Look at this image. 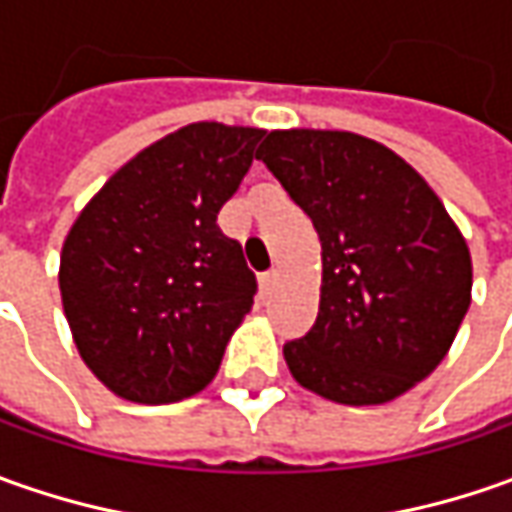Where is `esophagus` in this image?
Listing matches in <instances>:
<instances>
[{
  "label": "esophagus",
  "mask_w": 512,
  "mask_h": 512,
  "mask_svg": "<svg viewBox=\"0 0 512 512\" xmlns=\"http://www.w3.org/2000/svg\"><path fill=\"white\" fill-rule=\"evenodd\" d=\"M259 287H262V293H270V290H273V287H276V270H270V273H262V276H259Z\"/></svg>",
  "instance_id": "obj_1"
}]
</instances>
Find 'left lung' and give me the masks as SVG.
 <instances>
[{
    "label": "left lung",
    "instance_id": "1",
    "mask_svg": "<svg viewBox=\"0 0 512 512\" xmlns=\"http://www.w3.org/2000/svg\"><path fill=\"white\" fill-rule=\"evenodd\" d=\"M256 159L322 242L319 316L285 344L293 379L330 402H393L439 367L470 307L462 230L399 153L359 133L270 130Z\"/></svg>",
    "mask_w": 512,
    "mask_h": 512
}]
</instances>
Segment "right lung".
<instances>
[{
  "label": "right lung",
  "mask_w": 512,
  "mask_h": 512,
  "mask_svg": "<svg viewBox=\"0 0 512 512\" xmlns=\"http://www.w3.org/2000/svg\"><path fill=\"white\" fill-rule=\"evenodd\" d=\"M262 136L222 122L173 130L76 216L59 259L62 307L82 362L116 396L182 402L216 376L256 293L216 216Z\"/></svg>",
  "instance_id": "right-lung-1"
}]
</instances>
